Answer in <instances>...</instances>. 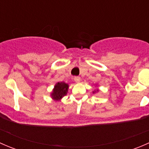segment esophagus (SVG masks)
<instances>
[{"label": "esophagus", "mask_w": 149, "mask_h": 149, "mask_svg": "<svg viewBox=\"0 0 149 149\" xmlns=\"http://www.w3.org/2000/svg\"><path fill=\"white\" fill-rule=\"evenodd\" d=\"M74 81L76 83H79L81 81V78L79 76H75L74 77Z\"/></svg>", "instance_id": "34e87169"}]
</instances>
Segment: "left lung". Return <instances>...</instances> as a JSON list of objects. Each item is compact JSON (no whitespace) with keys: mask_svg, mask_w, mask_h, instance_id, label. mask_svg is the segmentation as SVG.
Here are the masks:
<instances>
[{"mask_svg":"<svg viewBox=\"0 0 149 149\" xmlns=\"http://www.w3.org/2000/svg\"><path fill=\"white\" fill-rule=\"evenodd\" d=\"M94 87H96V86H94ZM99 91V89L98 88H97V89H95V90H94V91H93V93H96V92H98Z\"/></svg>","mask_w":149,"mask_h":149,"instance_id":"obj_1","label":"left lung"}]
</instances>
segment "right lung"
Listing matches in <instances>:
<instances>
[{
  "mask_svg": "<svg viewBox=\"0 0 149 149\" xmlns=\"http://www.w3.org/2000/svg\"><path fill=\"white\" fill-rule=\"evenodd\" d=\"M69 85L65 82H58L54 86L50 96L55 101H61V99L67 94Z\"/></svg>",
  "mask_w": 149,
  "mask_h": 149,
  "instance_id": "obj_1",
  "label": "right lung"
}]
</instances>
